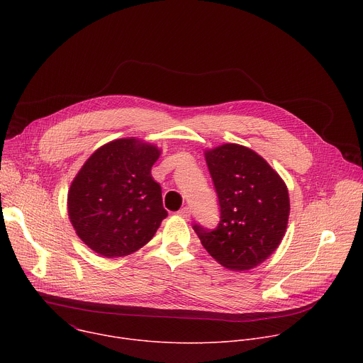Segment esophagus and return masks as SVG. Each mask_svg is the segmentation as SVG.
<instances>
[{
  "label": "esophagus",
  "instance_id": "1",
  "mask_svg": "<svg viewBox=\"0 0 363 363\" xmlns=\"http://www.w3.org/2000/svg\"><path fill=\"white\" fill-rule=\"evenodd\" d=\"M178 216L182 217L184 220H189V217H191V210L186 208V206H185V208H181V210L178 211Z\"/></svg>",
  "mask_w": 363,
  "mask_h": 363
}]
</instances>
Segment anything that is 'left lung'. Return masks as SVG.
<instances>
[{
    "label": "left lung",
    "instance_id": "obj_1",
    "mask_svg": "<svg viewBox=\"0 0 363 363\" xmlns=\"http://www.w3.org/2000/svg\"><path fill=\"white\" fill-rule=\"evenodd\" d=\"M220 203L214 230L194 224L203 248L230 270H248L280 245L289 221V191L280 175L250 147L224 143L205 150Z\"/></svg>",
    "mask_w": 363,
    "mask_h": 363
}]
</instances>
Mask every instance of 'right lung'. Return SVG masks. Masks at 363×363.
<instances>
[{
	"mask_svg": "<svg viewBox=\"0 0 363 363\" xmlns=\"http://www.w3.org/2000/svg\"><path fill=\"white\" fill-rule=\"evenodd\" d=\"M161 150L135 138L99 147L73 179L67 208L76 234L99 255H129L160 228L168 213L150 169Z\"/></svg>",
	"mask_w": 363,
	"mask_h": 363,
	"instance_id": "obj_1",
	"label": "right lung"
}]
</instances>
